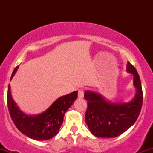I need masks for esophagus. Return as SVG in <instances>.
<instances>
[{"mask_svg":"<svg viewBox=\"0 0 153 153\" xmlns=\"http://www.w3.org/2000/svg\"><path fill=\"white\" fill-rule=\"evenodd\" d=\"M78 96L79 99H83L84 93H83V90H82V89H79Z\"/></svg>","mask_w":153,"mask_h":153,"instance_id":"1","label":"esophagus"}]
</instances>
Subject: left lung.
Returning <instances> with one entry per match:
<instances>
[{"instance_id":"1","label":"left lung","mask_w":153,"mask_h":153,"mask_svg":"<svg viewBox=\"0 0 153 153\" xmlns=\"http://www.w3.org/2000/svg\"><path fill=\"white\" fill-rule=\"evenodd\" d=\"M127 71L133 75V85L136 89L134 96L128 102L113 103L98 93L85 91L84 98L88 101L85 121L91 134L97 137H118L138 118L143 99L141 81L137 71L129 62Z\"/></svg>"}]
</instances>
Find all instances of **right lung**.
Masks as SVG:
<instances>
[{
    "label": "right lung",
    "mask_w": 153,
    "mask_h": 153,
    "mask_svg": "<svg viewBox=\"0 0 153 153\" xmlns=\"http://www.w3.org/2000/svg\"><path fill=\"white\" fill-rule=\"evenodd\" d=\"M16 67L11 75L13 78L18 70ZM78 97V91L61 96L42 113L28 115L20 110L11 96L10 84L8 88L7 103L12 120L21 132L35 140H50L58 134L65 113Z\"/></svg>",
    "instance_id": "right-lung-1"
}]
</instances>
